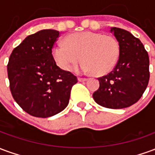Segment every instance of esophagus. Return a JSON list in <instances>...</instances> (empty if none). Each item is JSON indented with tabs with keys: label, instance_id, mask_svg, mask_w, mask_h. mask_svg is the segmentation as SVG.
Wrapping results in <instances>:
<instances>
[{
	"label": "esophagus",
	"instance_id": "1",
	"mask_svg": "<svg viewBox=\"0 0 155 155\" xmlns=\"http://www.w3.org/2000/svg\"><path fill=\"white\" fill-rule=\"evenodd\" d=\"M86 80H87L86 78H82V77L78 78V81H85Z\"/></svg>",
	"mask_w": 155,
	"mask_h": 155
}]
</instances>
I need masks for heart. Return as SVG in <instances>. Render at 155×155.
Segmentation results:
<instances>
[{
    "label": "heart",
    "instance_id": "b5f03b06",
    "mask_svg": "<svg viewBox=\"0 0 155 155\" xmlns=\"http://www.w3.org/2000/svg\"><path fill=\"white\" fill-rule=\"evenodd\" d=\"M120 54V43L115 37L94 32L71 34L66 36L64 43H56L52 48L54 61L62 70H73L81 60L84 61L80 67L81 71L97 75L110 72Z\"/></svg>",
    "mask_w": 155,
    "mask_h": 155
}]
</instances>
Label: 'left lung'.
Masks as SVG:
<instances>
[{
    "mask_svg": "<svg viewBox=\"0 0 155 155\" xmlns=\"http://www.w3.org/2000/svg\"><path fill=\"white\" fill-rule=\"evenodd\" d=\"M111 32L120 45L119 60L113 71L98 78L100 87L94 101L109 109L129 107L140 100L150 80V59L142 42L130 32L113 27Z\"/></svg>",
    "mask_w": 155,
    "mask_h": 155,
    "instance_id": "left-lung-1",
    "label": "left lung"
}]
</instances>
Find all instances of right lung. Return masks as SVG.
I'll return each mask as SVG.
<instances>
[{
	"label": "right lung",
	"mask_w": 155,
	"mask_h": 155,
	"mask_svg": "<svg viewBox=\"0 0 155 155\" xmlns=\"http://www.w3.org/2000/svg\"><path fill=\"white\" fill-rule=\"evenodd\" d=\"M60 36L54 30L28 35L12 51L7 64L10 90L15 102L32 116L48 118L69 104L77 77L57 66L52 48Z\"/></svg>",
	"instance_id": "add662e5"
}]
</instances>
